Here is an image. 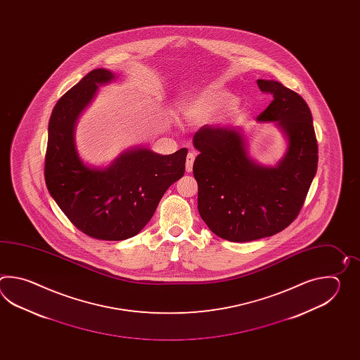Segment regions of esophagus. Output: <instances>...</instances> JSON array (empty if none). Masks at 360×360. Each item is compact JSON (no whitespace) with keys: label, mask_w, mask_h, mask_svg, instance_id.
<instances>
[{"label":"esophagus","mask_w":360,"mask_h":360,"mask_svg":"<svg viewBox=\"0 0 360 360\" xmlns=\"http://www.w3.org/2000/svg\"><path fill=\"white\" fill-rule=\"evenodd\" d=\"M194 160H195V153H191L186 155V163H185V169H186V172H191V169H193V163H194Z\"/></svg>","instance_id":"1"}]
</instances>
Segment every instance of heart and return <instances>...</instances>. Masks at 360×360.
Wrapping results in <instances>:
<instances>
[{
  "label": "heart",
  "instance_id": "1",
  "mask_svg": "<svg viewBox=\"0 0 360 360\" xmlns=\"http://www.w3.org/2000/svg\"><path fill=\"white\" fill-rule=\"evenodd\" d=\"M234 96L214 86L191 92L179 103V110L189 122H203L234 103Z\"/></svg>",
  "mask_w": 360,
  "mask_h": 360
}]
</instances>
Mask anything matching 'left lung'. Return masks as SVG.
I'll list each match as a JSON object with an SVG mask.
<instances>
[{
	"label": "left lung",
	"mask_w": 360,
	"mask_h": 360,
	"mask_svg": "<svg viewBox=\"0 0 360 360\" xmlns=\"http://www.w3.org/2000/svg\"><path fill=\"white\" fill-rule=\"evenodd\" d=\"M257 84L274 98L257 121L276 122L288 141L276 167L252 161L243 135L233 127L207 124L193 138L199 150L193 165L199 214L212 233L230 242H251L285 229L304 206L318 167L305 100L278 81L257 79Z\"/></svg>",
	"instance_id": "1"
}]
</instances>
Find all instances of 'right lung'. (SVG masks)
Here are the masks:
<instances>
[{
  "instance_id": "obj_1",
  "label": "right lung",
  "mask_w": 360,
  "mask_h": 360,
  "mask_svg": "<svg viewBox=\"0 0 360 360\" xmlns=\"http://www.w3.org/2000/svg\"><path fill=\"white\" fill-rule=\"evenodd\" d=\"M115 76L94 69L56 103L49 122L45 181L77 229L101 240L134 237L152 219L165 191L183 177L188 149L162 155L148 148L123 152L107 169L86 166L77 153L75 127L98 86Z\"/></svg>"
}]
</instances>
